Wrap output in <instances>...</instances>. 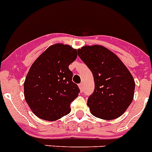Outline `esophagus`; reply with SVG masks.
<instances>
[{
    "label": "esophagus",
    "instance_id": "esophagus-1",
    "mask_svg": "<svg viewBox=\"0 0 152 152\" xmlns=\"http://www.w3.org/2000/svg\"><path fill=\"white\" fill-rule=\"evenodd\" d=\"M79 87H80V90H81V91H83V83L79 84Z\"/></svg>",
    "mask_w": 152,
    "mask_h": 152
}]
</instances>
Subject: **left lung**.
I'll use <instances>...</instances> for the list:
<instances>
[{
    "label": "left lung",
    "mask_w": 152,
    "mask_h": 152,
    "mask_svg": "<svg viewBox=\"0 0 152 152\" xmlns=\"http://www.w3.org/2000/svg\"><path fill=\"white\" fill-rule=\"evenodd\" d=\"M78 56L91 70L94 93L87 106L94 116L104 120L121 117L133 100L135 83L129 70L114 53L101 45H86Z\"/></svg>",
    "instance_id": "obj_1"
}]
</instances>
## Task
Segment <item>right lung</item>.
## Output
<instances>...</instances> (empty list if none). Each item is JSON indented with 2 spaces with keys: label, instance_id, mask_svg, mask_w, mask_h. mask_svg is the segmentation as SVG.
<instances>
[{
  "label": "right lung",
  "instance_id": "add662e5",
  "mask_svg": "<svg viewBox=\"0 0 152 152\" xmlns=\"http://www.w3.org/2000/svg\"><path fill=\"white\" fill-rule=\"evenodd\" d=\"M77 51L70 45L55 44L34 62L27 74L24 94L27 104L41 119L54 121L71 111L70 104L80 89L69 69Z\"/></svg>",
  "mask_w": 152,
  "mask_h": 152
}]
</instances>
